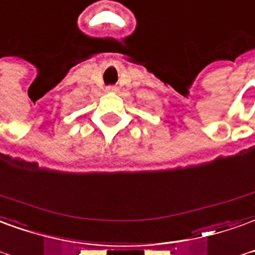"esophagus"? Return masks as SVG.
Segmentation results:
<instances>
[{
  "mask_svg": "<svg viewBox=\"0 0 255 255\" xmlns=\"http://www.w3.org/2000/svg\"><path fill=\"white\" fill-rule=\"evenodd\" d=\"M107 92H117V87H114V85H110V87H107Z\"/></svg>",
  "mask_w": 255,
  "mask_h": 255,
  "instance_id": "1",
  "label": "esophagus"
}]
</instances>
